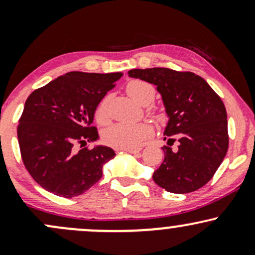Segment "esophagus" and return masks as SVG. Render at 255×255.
Here are the masks:
<instances>
[{"label":"esophagus","instance_id":"34e87169","mask_svg":"<svg viewBox=\"0 0 255 255\" xmlns=\"http://www.w3.org/2000/svg\"><path fill=\"white\" fill-rule=\"evenodd\" d=\"M125 151L129 152V153L137 154L140 151H141V147H131V148H125Z\"/></svg>","mask_w":255,"mask_h":255}]
</instances>
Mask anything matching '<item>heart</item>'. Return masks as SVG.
<instances>
[{"mask_svg":"<svg viewBox=\"0 0 255 255\" xmlns=\"http://www.w3.org/2000/svg\"><path fill=\"white\" fill-rule=\"evenodd\" d=\"M128 96L141 105H148L152 103L156 96V90L153 85L144 80H131L126 86ZM108 97H104L99 102L96 108V120L98 124L104 125L109 121V109H108ZM152 133L151 126L146 124H127L119 122L105 128L102 133V140L105 145L111 146L118 150L135 147Z\"/></svg>","mask_w":255,"mask_h":255,"instance_id":"obj_1","label":"heart"}]
</instances>
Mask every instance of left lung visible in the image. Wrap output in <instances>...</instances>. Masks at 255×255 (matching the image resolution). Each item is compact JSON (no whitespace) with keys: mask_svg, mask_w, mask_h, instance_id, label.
Instances as JSON below:
<instances>
[{"mask_svg":"<svg viewBox=\"0 0 255 255\" xmlns=\"http://www.w3.org/2000/svg\"><path fill=\"white\" fill-rule=\"evenodd\" d=\"M131 78L157 86L169 116L164 130V160L153 181L165 191H197L213 177L229 146L227 110L217 93L192 72L169 68L131 69ZM179 141L176 150L170 142Z\"/></svg>","mask_w":255,"mask_h":255,"instance_id":"8db88e82","label":"left lung"}]
</instances>
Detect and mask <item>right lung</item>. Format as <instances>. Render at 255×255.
<instances>
[{
  "label": "right lung",
  "instance_id": "1",
  "mask_svg": "<svg viewBox=\"0 0 255 255\" xmlns=\"http://www.w3.org/2000/svg\"><path fill=\"white\" fill-rule=\"evenodd\" d=\"M121 77L122 73L69 72L26 99L17 126L20 153L45 191L73 198L101 180L103 165L115 152L107 146H84L98 139L97 128L91 126L96 108Z\"/></svg>",
  "mask_w": 255,
  "mask_h": 255
}]
</instances>
